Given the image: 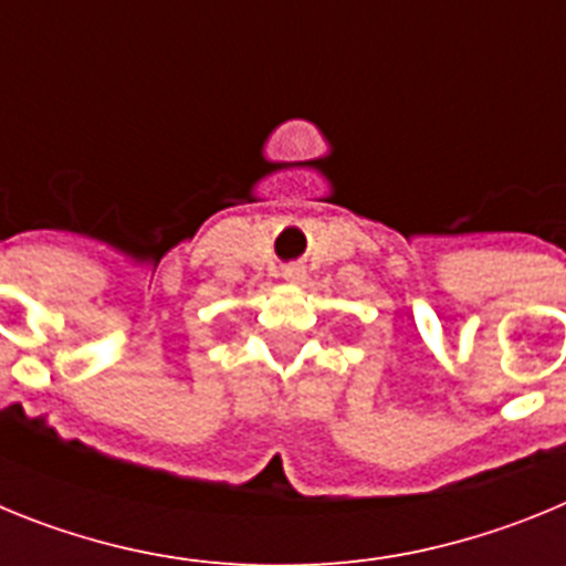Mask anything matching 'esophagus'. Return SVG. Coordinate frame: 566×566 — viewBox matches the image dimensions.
Instances as JSON below:
<instances>
[{
    "label": "esophagus",
    "mask_w": 566,
    "mask_h": 566,
    "mask_svg": "<svg viewBox=\"0 0 566 566\" xmlns=\"http://www.w3.org/2000/svg\"><path fill=\"white\" fill-rule=\"evenodd\" d=\"M283 277L292 280V283H300V280L306 277V272H303V266H297V263H292V266L283 269Z\"/></svg>",
    "instance_id": "1"
}]
</instances>
